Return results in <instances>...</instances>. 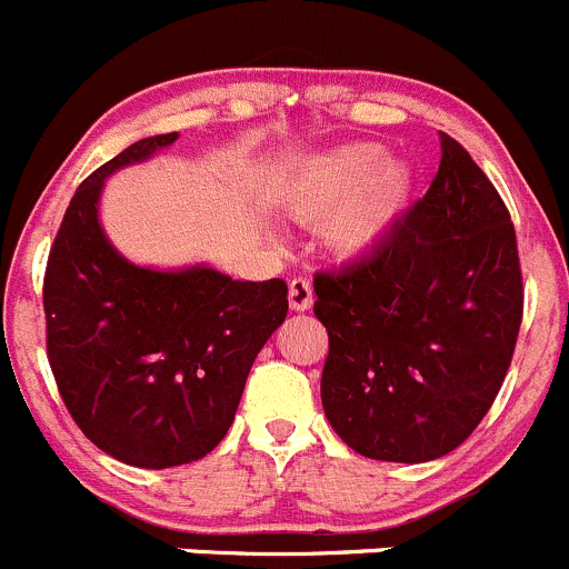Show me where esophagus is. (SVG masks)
<instances>
[{
  "label": "esophagus",
  "instance_id": "obj_1",
  "mask_svg": "<svg viewBox=\"0 0 569 569\" xmlns=\"http://www.w3.org/2000/svg\"><path fill=\"white\" fill-rule=\"evenodd\" d=\"M289 302L295 311H308L313 306V289H311V280L306 278H295L289 283Z\"/></svg>",
  "mask_w": 569,
  "mask_h": 569
}]
</instances>
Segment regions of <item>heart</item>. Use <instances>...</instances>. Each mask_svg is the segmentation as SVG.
I'll return each instance as SVG.
<instances>
[{
  "mask_svg": "<svg viewBox=\"0 0 569 569\" xmlns=\"http://www.w3.org/2000/svg\"><path fill=\"white\" fill-rule=\"evenodd\" d=\"M413 194V172L378 144H352L317 158L291 191V211L308 222L335 213L328 241L341 256H361L395 230Z\"/></svg>",
  "mask_w": 569,
  "mask_h": 569,
  "instance_id": "b5f03b06",
  "label": "heart"
}]
</instances>
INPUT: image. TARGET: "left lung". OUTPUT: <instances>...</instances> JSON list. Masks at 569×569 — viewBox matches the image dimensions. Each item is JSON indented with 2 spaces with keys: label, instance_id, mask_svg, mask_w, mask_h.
<instances>
[{
  "label": "left lung",
  "instance_id": "left-lung-1",
  "mask_svg": "<svg viewBox=\"0 0 569 569\" xmlns=\"http://www.w3.org/2000/svg\"><path fill=\"white\" fill-rule=\"evenodd\" d=\"M313 291L325 417L347 448L419 465L476 431L515 356L522 274L509 211L456 138L389 239Z\"/></svg>",
  "mask_w": 569,
  "mask_h": 569
}]
</instances>
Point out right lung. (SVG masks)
<instances>
[{
  "label": "right lung",
  "mask_w": 569,
  "mask_h": 569,
  "mask_svg": "<svg viewBox=\"0 0 569 569\" xmlns=\"http://www.w3.org/2000/svg\"><path fill=\"white\" fill-rule=\"evenodd\" d=\"M174 141L141 138L82 180L43 278L47 356L71 419L102 453L144 470L189 465L222 442L252 361L289 311L280 278L138 267L110 244L104 180Z\"/></svg>",
  "instance_id": "add662e5"
}]
</instances>
